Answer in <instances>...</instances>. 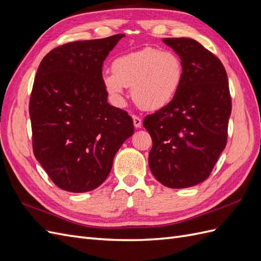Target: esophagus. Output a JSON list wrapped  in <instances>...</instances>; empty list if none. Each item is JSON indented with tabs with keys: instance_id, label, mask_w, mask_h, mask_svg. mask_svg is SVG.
I'll return each instance as SVG.
<instances>
[{
	"instance_id": "1",
	"label": "esophagus",
	"mask_w": 261,
	"mask_h": 261,
	"mask_svg": "<svg viewBox=\"0 0 261 261\" xmlns=\"http://www.w3.org/2000/svg\"><path fill=\"white\" fill-rule=\"evenodd\" d=\"M133 121H134V125H135L136 128H140L141 127V118L137 115H133Z\"/></svg>"
}]
</instances>
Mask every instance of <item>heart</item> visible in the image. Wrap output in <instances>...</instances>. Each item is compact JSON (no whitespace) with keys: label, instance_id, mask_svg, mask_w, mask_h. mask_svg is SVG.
Wrapping results in <instances>:
<instances>
[{"label":"heart","instance_id":"b5f03b06","mask_svg":"<svg viewBox=\"0 0 261 261\" xmlns=\"http://www.w3.org/2000/svg\"><path fill=\"white\" fill-rule=\"evenodd\" d=\"M183 76V63L176 53L147 46L117 57L112 73L102 75V83L117 101L122 100L124 87H132L134 101L140 108L155 111L176 97Z\"/></svg>","mask_w":261,"mask_h":261}]
</instances>
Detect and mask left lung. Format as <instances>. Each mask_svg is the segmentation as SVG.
<instances>
[{
  "label": "left lung",
  "instance_id": "obj_1",
  "mask_svg": "<svg viewBox=\"0 0 261 261\" xmlns=\"http://www.w3.org/2000/svg\"><path fill=\"white\" fill-rule=\"evenodd\" d=\"M184 68L171 103L145 117L152 139L149 168L170 188L207 179L226 146L232 100L225 68L215 54L189 38H165Z\"/></svg>",
  "mask_w": 261,
  "mask_h": 261
}]
</instances>
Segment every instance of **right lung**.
<instances>
[{
  "label": "right lung",
  "instance_id": "add662e5",
  "mask_svg": "<svg viewBox=\"0 0 261 261\" xmlns=\"http://www.w3.org/2000/svg\"><path fill=\"white\" fill-rule=\"evenodd\" d=\"M124 35L57 46L38 67L29 101L36 159L58 187L100 186L134 134L128 113L108 103L102 66Z\"/></svg>",
  "mask_w": 261,
  "mask_h": 261
}]
</instances>
